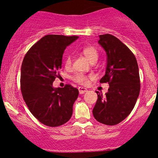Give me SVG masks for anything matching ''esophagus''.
Here are the masks:
<instances>
[{"mask_svg": "<svg viewBox=\"0 0 158 158\" xmlns=\"http://www.w3.org/2000/svg\"><path fill=\"white\" fill-rule=\"evenodd\" d=\"M79 94H81V95H82V94H84L85 92H87V89L83 88V87H79Z\"/></svg>", "mask_w": 158, "mask_h": 158, "instance_id": "obj_1", "label": "esophagus"}]
</instances>
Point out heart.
I'll return each mask as SVG.
<instances>
[{"mask_svg": "<svg viewBox=\"0 0 158 158\" xmlns=\"http://www.w3.org/2000/svg\"><path fill=\"white\" fill-rule=\"evenodd\" d=\"M82 52L91 63H95L98 59V51L93 46L85 47L82 49ZM73 66V57L71 55H68L65 59V66L67 69H70ZM91 76H86L82 73H76L73 76V80L80 85H86L89 82V79L91 78Z\"/></svg>", "mask_w": 158, "mask_h": 158, "instance_id": "heart-1", "label": "heart"}]
</instances>
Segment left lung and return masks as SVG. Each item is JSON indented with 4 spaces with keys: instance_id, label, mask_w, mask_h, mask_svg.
<instances>
[{
    "instance_id": "left-lung-1",
    "label": "left lung",
    "mask_w": 158,
    "mask_h": 158,
    "mask_svg": "<svg viewBox=\"0 0 158 158\" xmlns=\"http://www.w3.org/2000/svg\"><path fill=\"white\" fill-rule=\"evenodd\" d=\"M98 44L107 54V66L101 83H109L106 96L98 95L92 110L98 122L107 125L120 123L129 115L140 93L138 63L133 52L117 37L111 34L99 36Z\"/></svg>"
}]
</instances>
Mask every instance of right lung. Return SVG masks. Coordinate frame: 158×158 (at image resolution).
<instances>
[{"label": "right lung", "instance_id": "obj_1", "mask_svg": "<svg viewBox=\"0 0 158 158\" xmlns=\"http://www.w3.org/2000/svg\"><path fill=\"white\" fill-rule=\"evenodd\" d=\"M76 39L77 36L47 35L23 58L20 73L23 100L32 114L47 126H60L73 114L79 90L69 84L53 88L52 82L59 76L64 50Z\"/></svg>", "mask_w": 158, "mask_h": 158}]
</instances>
